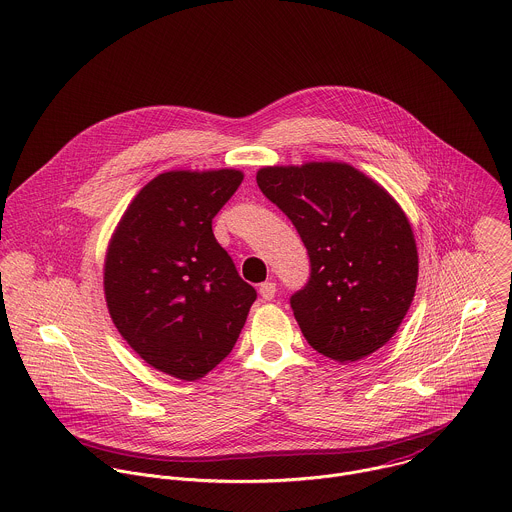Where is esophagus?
Instances as JSON below:
<instances>
[{
	"mask_svg": "<svg viewBox=\"0 0 512 512\" xmlns=\"http://www.w3.org/2000/svg\"><path fill=\"white\" fill-rule=\"evenodd\" d=\"M260 296H262L266 302L274 300V296H276V284H274V282H264V284H260Z\"/></svg>",
	"mask_w": 512,
	"mask_h": 512,
	"instance_id": "34e87169",
	"label": "esophagus"
}]
</instances>
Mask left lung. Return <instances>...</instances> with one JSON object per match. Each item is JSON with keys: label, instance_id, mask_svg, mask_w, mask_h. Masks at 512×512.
<instances>
[{"label": "left lung", "instance_id": "8db88e82", "mask_svg": "<svg viewBox=\"0 0 512 512\" xmlns=\"http://www.w3.org/2000/svg\"><path fill=\"white\" fill-rule=\"evenodd\" d=\"M256 182L292 220L310 256V280L290 298L304 338L340 363L385 345L413 302L419 274L401 206L345 163L264 167Z\"/></svg>", "mask_w": 512, "mask_h": 512}]
</instances>
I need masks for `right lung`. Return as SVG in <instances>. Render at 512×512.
I'll return each mask as SVG.
<instances>
[{"mask_svg":"<svg viewBox=\"0 0 512 512\" xmlns=\"http://www.w3.org/2000/svg\"><path fill=\"white\" fill-rule=\"evenodd\" d=\"M242 178L234 169L159 174L133 198L107 248L113 324L149 365L176 379L214 369L256 300L212 232Z\"/></svg>","mask_w":512,"mask_h":512,"instance_id":"right-lung-1","label":"right lung"}]
</instances>
